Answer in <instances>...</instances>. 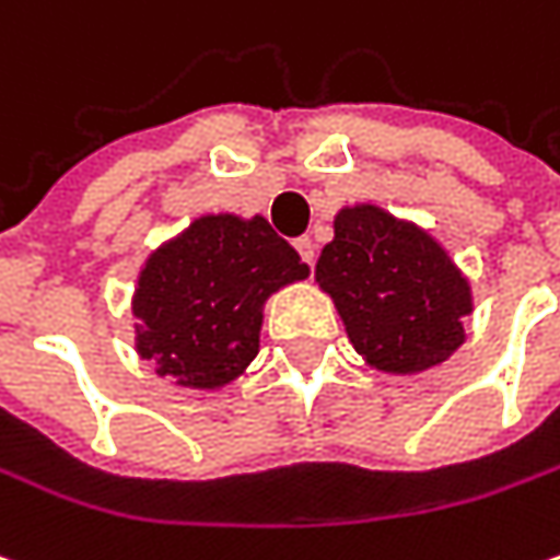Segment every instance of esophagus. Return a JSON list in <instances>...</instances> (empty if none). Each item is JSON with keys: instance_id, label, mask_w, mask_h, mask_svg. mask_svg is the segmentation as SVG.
<instances>
[{"instance_id": "1", "label": "esophagus", "mask_w": 560, "mask_h": 560, "mask_svg": "<svg viewBox=\"0 0 560 560\" xmlns=\"http://www.w3.org/2000/svg\"><path fill=\"white\" fill-rule=\"evenodd\" d=\"M294 247H298V254H301V259H304L306 266H313V262H316V244H313L310 237H298V241H294Z\"/></svg>"}]
</instances>
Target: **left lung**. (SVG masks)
Here are the masks:
<instances>
[{
    "mask_svg": "<svg viewBox=\"0 0 560 560\" xmlns=\"http://www.w3.org/2000/svg\"><path fill=\"white\" fill-rule=\"evenodd\" d=\"M353 351L366 366L413 376L445 363L467 338L470 281L448 250L413 222L373 203L345 207L316 262Z\"/></svg>",
    "mask_w": 560,
    "mask_h": 560,
    "instance_id": "obj_1",
    "label": "left lung"
}]
</instances>
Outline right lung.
<instances>
[{
    "mask_svg": "<svg viewBox=\"0 0 560 560\" xmlns=\"http://www.w3.org/2000/svg\"><path fill=\"white\" fill-rule=\"evenodd\" d=\"M306 276L310 266L262 215H200L137 276V353L182 388H222L259 351L262 304Z\"/></svg>",
    "mask_w": 560,
    "mask_h": 560,
    "instance_id": "add662e5",
    "label": "right lung"
}]
</instances>
